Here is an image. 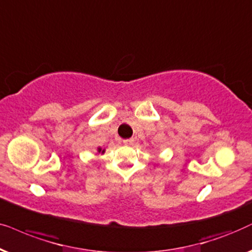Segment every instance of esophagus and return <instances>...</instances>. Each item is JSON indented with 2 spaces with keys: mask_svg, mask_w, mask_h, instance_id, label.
<instances>
[{
  "mask_svg": "<svg viewBox=\"0 0 252 252\" xmlns=\"http://www.w3.org/2000/svg\"><path fill=\"white\" fill-rule=\"evenodd\" d=\"M123 144L124 145H131V144H133V139H124Z\"/></svg>",
  "mask_w": 252,
  "mask_h": 252,
  "instance_id": "obj_1",
  "label": "esophagus"
}]
</instances>
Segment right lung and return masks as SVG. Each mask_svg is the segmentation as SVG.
Segmentation results:
<instances>
[{"label": "right lung", "mask_w": 252, "mask_h": 252, "mask_svg": "<svg viewBox=\"0 0 252 252\" xmlns=\"http://www.w3.org/2000/svg\"><path fill=\"white\" fill-rule=\"evenodd\" d=\"M98 153L103 154V153H105V149H101V147H98Z\"/></svg>", "instance_id": "obj_1"}]
</instances>
